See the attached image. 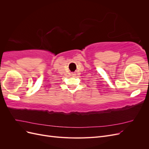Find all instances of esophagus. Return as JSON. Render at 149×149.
I'll list each match as a JSON object with an SVG mask.
<instances>
[{"instance_id":"obj_1","label":"esophagus","mask_w":149,"mask_h":149,"mask_svg":"<svg viewBox=\"0 0 149 149\" xmlns=\"http://www.w3.org/2000/svg\"><path fill=\"white\" fill-rule=\"evenodd\" d=\"M71 75H72V76H74L76 75V74H75L74 73H71Z\"/></svg>"}]
</instances>
